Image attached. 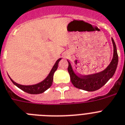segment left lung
<instances>
[{"label":"left lung","mask_w":125,"mask_h":125,"mask_svg":"<svg viewBox=\"0 0 125 125\" xmlns=\"http://www.w3.org/2000/svg\"><path fill=\"white\" fill-rule=\"evenodd\" d=\"M113 44V57L111 63L105 70L99 73L87 76H78L73 71L71 63L68 61V70L70 75V80L74 87L79 89L88 92H93L104 86L110 78L113 77L118 66V55L115 42L112 38Z\"/></svg>","instance_id":"obj_1"}]
</instances>
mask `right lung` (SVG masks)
Segmentation results:
<instances>
[{
    "mask_svg": "<svg viewBox=\"0 0 125 125\" xmlns=\"http://www.w3.org/2000/svg\"><path fill=\"white\" fill-rule=\"evenodd\" d=\"M61 60V58L59 59L58 60L56 61L55 64L54 65L53 68H52L51 72L47 76V77L44 80L41 82L40 83H38L37 84L33 85H20V84L17 83L15 82H14L11 78L10 79L11 82L14 84L16 86L20 88L21 90L25 92L26 93L30 94H42L44 92L45 90H47L48 88H49L51 87V85L52 84V82H53V76H54V74L55 73V71L57 70V67H58L59 62Z\"/></svg>",
    "mask_w": 125,
    "mask_h": 125,
    "instance_id": "1",
    "label": "right lung"
}]
</instances>
